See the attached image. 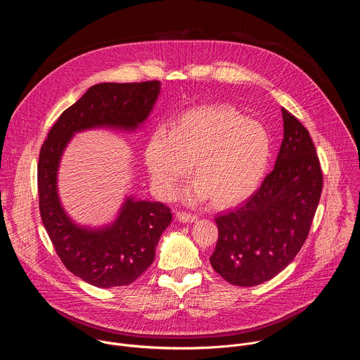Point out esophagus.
<instances>
[{"label":"esophagus","mask_w":360,"mask_h":360,"mask_svg":"<svg viewBox=\"0 0 360 360\" xmlns=\"http://www.w3.org/2000/svg\"><path fill=\"white\" fill-rule=\"evenodd\" d=\"M176 218H178V221L185 222V224H188V222H195V221H196V217H195V215L188 214V212H182V211H178V212H176Z\"/></svg>","instance_id":"esophagus-1"}]
</instances>
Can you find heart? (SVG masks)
<instances>
[{
	"label": "heart",
	"instance_id": "1",
	"mask_svg": "<svg viewBox=\"0 0 360 360\" xmlns=\"http://www.w3.org/2000/svg\"><path fill=\"white\" fill-rule=\"evenodd\" d=\"M271 138L256 121L226 105L200 107L178 117L172 131L152 132L145 158L153 189L171 198L193 162L196 181L186 191L191 202L208 196L217 207H231L249 196L262 181Z\"/></svg>",
	"mask_w": 360,
	"mask_h": 360
}]
</instances>
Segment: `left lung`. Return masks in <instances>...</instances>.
I'll list each match as a JSON object with an SVG mask.
<instances>
[{"instance_id":"obj_1","label":"left lung","mask_w":360,"mask_h":360,"mask_svg":"<svg viewBox=\"0 0 360 360\" xmlns=\"http://www.w3.org/2000/svg\"><path fill=\"white\" fill-rule=\"evenodd\" d=\"M282 118L274 171L242 207L215 218L218 242L210 262L236 286L264 283L293 261L321 199L323 175L309 131L285 108Z\"/></svg>"}]
</instances>
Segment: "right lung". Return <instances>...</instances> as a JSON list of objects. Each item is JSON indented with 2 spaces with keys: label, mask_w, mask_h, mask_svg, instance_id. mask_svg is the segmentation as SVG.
Wrapping results in <instances>:
<instances>
[{
  "label": "right lung",
  "mask_w": 360,
  "mask_h": 360,
  "mask_svg": "<svg viewBox=\"0 0 360 360\" xmlns=\"http://www.w3.org/2000/svg\"><path fill=\"white\" fill-rule=\"evenodd\" d=\"M160 89V81L96 84L61 114L41 146L38 198L42 224L65 268L89 285L115 288L136 281L155 259V248L172 214L162 202L128 198L111 226L88 229L75 225L58 198L61 155L75 132L98 127L136 129L152 111Z\"/></svg>",
  "instance_id": "obj_1"
}]
</instances>
